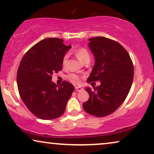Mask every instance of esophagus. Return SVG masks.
<instances>
[{"instance_id":"1","label":"esophagus","mask_w":154,"mask_h":154,"mask_svg":"<svg viewBox=\"0 0 154 154\" xmlns=\"http://www.w3.org/2000/svg\"><path fill=\"white\" fill-rule=\"evenodd\" d=\"M75 90L76 92H80V91H81V90H83V89L81 87H79V86H75Z\"/></svg>"}]
</instances>
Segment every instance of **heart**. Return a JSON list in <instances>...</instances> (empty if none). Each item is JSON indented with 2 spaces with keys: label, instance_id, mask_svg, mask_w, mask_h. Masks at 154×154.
<instances>
[{
  "label": "heart",
  "instance_id": "b5f03b06",
  "mask_svg": "<svg viewBox=\"0 0 154 154\" xmlns=\"http://www.w3.org/2000/svg\"><path fill=\"white\" fill-rule=\"evenodd\" d=\"M75 54H76L78 59L79 60H81V62H84V61L88 60V59L90 58V52H88V50L86 49L85 48L81 47L76 49L75 50ZM69 57V53L65 54L64 57L62 58V66L64 67H66L68 63V60ZM66 79L69 80V81H71V83L74 84H79L81 83V77L79 75L75 74V73H70L66 75Z\"/></svg>",
  "mask_w": 154,
  "mask_h": 154
}]
</instances>
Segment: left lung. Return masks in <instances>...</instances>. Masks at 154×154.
<instances>
[{
  "instance_id": "8db88e82",
  "label": "left lung",
  "mask_w": 154,
  "mask_h": 154,
  "mask_svg": "<svg viewBox=\"0 0 154 154\" xmlns=\"http://www.w3.org/2000/svg\"><path fill=\"white\" fill-rule=\"evenodd\" d=\"M88 43L95 62L87 82L100 81L93 90L86 87L90 97L83 103L85 112L97 117L108 116L116 110L127 97L134 77L132 60L118 42L97 36Z\"/></svg>"
}]
</instances>
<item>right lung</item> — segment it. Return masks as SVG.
Segmentation results:
<instances>
[{
  "label": "right lung",
  "instance_id": "add662e5",
  "mask_svg": "<svg viewBox=\"0 0 154 154\" xmlns=\"http://www.w3.org/2000/svg\"><path fill=\"white\" fill-rule=\"evenodd\" d=\"M63 40L48 38L26 52L17 73L19 93L23 102L35 116L43 120L57 119L64 113L74 87L64 81L56 85L53 73L62 69V58L71 48Z\"/></svg>",
  "mask_w": 154,
  "mask_h": 154
}]
</instances>
